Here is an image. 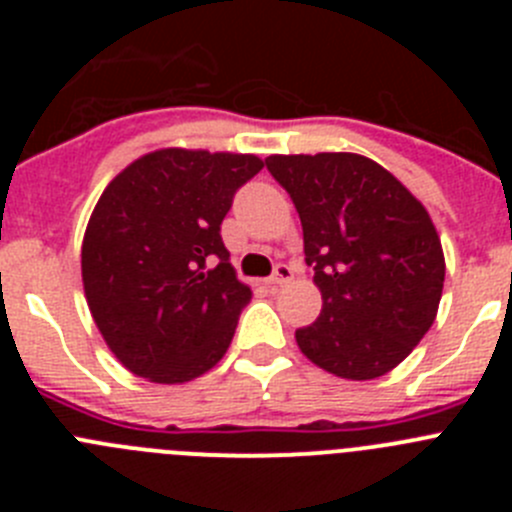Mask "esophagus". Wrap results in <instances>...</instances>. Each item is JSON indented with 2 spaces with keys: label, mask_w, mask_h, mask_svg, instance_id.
I'll list each match as a JSON object with an SVG mask.
<instances>
[{
  "label": "esophagus",
  "mask_w": 512,
  "mask_h": 512,
  "mask_svg": "<svg viewBox=\"0 0 512 512\" xmlns=\"http://www.w3.org/2000/svg\"><path fill=\"white\" fill-rule=\"evenodd\" d=\"M266 282H269L271 287H284L287 282H292V269H289L287 264H279Z\"/></svg>",
  "instance_id": "obj_1"
}]
</instances>
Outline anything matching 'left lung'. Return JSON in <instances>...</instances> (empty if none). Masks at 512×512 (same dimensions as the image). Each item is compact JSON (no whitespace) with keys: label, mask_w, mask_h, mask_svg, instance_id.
I'll use <instances>...</instances> for the list:
<instances>
[{"label":"left lung","mask_w":512,"mask_h":512,"mask_svg":"<svg viewBox=\"0 0 512 512\" xmlns=\"http://www.w3.org/2000/svg\"><path fill=\"white\" fill-rule=\"evenodd\" d=\"M295 202L305 261L323 310L295 333L315 366L351 382L410 356L436 320L446 277L441 238L423 202L359 153L269 156Z\"/></svg>","instance_id":"left-lung-1"}]
</instances>
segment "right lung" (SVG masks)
Segmentation results:
<instances>
[{
	"label": "right lung",
	"instance_id": "add662e5",
	"mask_svg": "<svg viewBox=\"0 0 512 512\" xmlns=\"http://www.w3.org/2000/svg\"><path fill=\"white\" fill-rule=\"evenodd\" d=\"M253 153L158 148L107 184L81 243L89 312L115 359L156 384L210 372L251 300L220 225Z\"/></svg>",
	"mask_w": 512,
	"mask_h": 512
}]
</instances>
